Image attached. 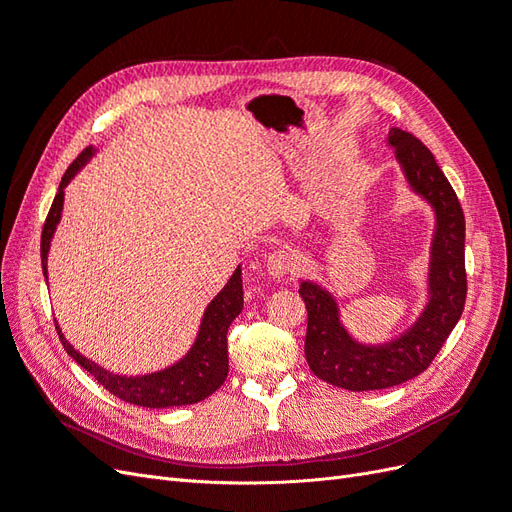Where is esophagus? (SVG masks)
<instances>
[{
  "label": "esophagus",
  "mask_w": 512,
  "mask_h": 512,
  "mask_svg": "<svg viewBox=\"0 0 512 512\" xmlns=\"http://www.w3.org/2000/svg\"><path fill=\"white\" fill-rule=\"evenodd\" d=\"M294 269V256L286 250H275L267 256V271L275 280H282Z\"/></svg>",
  "instance_id": "esophagus-1"
}]
</instances>
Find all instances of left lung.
Segmentation results:
<instances>
[{"label":"left lung","instance_id":"left-lung-1","mask_svg":"<svg viewBox=\"0 0 512 512\" xmlns=\"http://www.w3.org/2000/svg\"><path fill=\"white\" fill-rule=\"evenodd\" d=\"M389 145L395 147L410 188L436 211L429 303L404 335L382 346H363L342 327L331 294L318 284L301 282L299 294L307 307V365L320 380L348 391L389 389L423 374L455 329L468 294L466 218L455 190L433 153L416 136L393 128Z\"/></svg>","mask_w":512,"mask_h":512}]
</instances>
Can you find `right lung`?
Listing matches in <instances>:
<instances>
[{
	"mask_svg": "<svg viewBox=\"0 0 512 512\" xmlns=\"http://www.w3.org/2000/svg\"><path fill=\"white\" fill-rule=\"evenodd\" d=\"M91 156H94V147H87L81 151V156L76 158L68 170L61 177L59 190L55 194L53 205L46 215V222L42 226V239H40V258H42V273L46 277V254H49V245L53 239L55 226L61 218V207H64V188L68 181L74 177L76 170H79ZM243 309V284H241V269L232 273L230 282L224 286V290L215 297L207 312L200 322V331L192 350L183 356V359L158 371V374L149 376H136L126 378L111 374V371L102 369L94 361L85 359L83 354L76 352L66 337L61 335L59 327L55 329L59 333L61 344H64L66 352L72 359L79 363L85 371L102 384L108 393L123 399L126 404L143 406V408H170V406H190L196 401H203L213 391H218L228 376V344H226V333L230 322L235 320Z\"/></svg>",
	"mask_w": 512,
	"mask_h": 512,
	"instance_id": "right-lung-1",
	"label": "right lung"
}]
</instances>
